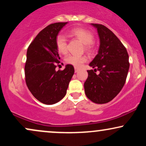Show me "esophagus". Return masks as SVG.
Segmentation results:
<instances>
[{"label": "esophagus", "instance_id": "34e87169", "mask_svg": "<svg viewBox=\"0 0 146 146\" xmlns=\"http://www.w3.org/2000/svg\"><path fill=\"white\" fill-rule=\"evenodd\" d=\"M79 70H80V69H79L78 68L75 67V73H78V72L79 71Z\"/></svg>", "mask_w": 146, "mask_h": 146}]
</instances>
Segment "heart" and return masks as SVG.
<instances>
[{
    "instance_id": "heart-1",
    "label": "heart",
    "mask_w": 146,
    "mask_h": 146,
    "mask_svg": "<svg viewBox=\"0 0 146 146\" xmlns=\"http://www.w3.org/2000/svg\"><path fill=\"white\" fill-rule=\"evenodd\" d=\"M68 33L84 43L85 51L87 52L92 51L93 48V41H94V35L93 34V33L84 28L75 27L70 30ZM55 42H56V47L58 53L62 55L67 53V41L63 35H58ZM64 60L65 62L68 64L73 65L75 67L78 68L80 67L84 63L86 62L87 58L86 56H75V55H68L65 58Z\"/></svg>"
}]
</instances>
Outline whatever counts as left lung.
Wrapping results in <instances>:
<instances>
[{
  "label": "left lung",
  "instance_id": "obj_1",
  "mask_svg": "<svg viewBox=\"0 0 146 146\" xmlns=\"http://www.w3.org/2000/svg\"><path fill=\"white\" fill-rule=\"evenodd\" d=\"M100 39L98 54L90 66L84 82L86 97L95 104H106L118 95L124 86L130 66L126 48L113 31L100 24H92ZM100 71L97 75L96 70Z\"/></svg>",
  "mask_w": 146,
  "mask_h": 146
}]
</instances>
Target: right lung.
I'll use <instances>...</instances> for the list:
<instances>
[{
  "label": "right lung",
  "instance_id": "add662e5",
  "mask_svg": "<svg viewBox=\"0 0 146 146\" xmlns=\"http://www.w3.org/2000/svg\"><path fill=\"white\" fill-rule=\"evenodd\" d=\"M67 23H56L46 26L31 42L27 52L25 66V82L35 98L44 104H53L66 93L74 74L73 65L63 71H56L60 63L56 47V38Z\"/></svg>",
  "mask_w": 146,
  "mask_h": 146
}]
</instances>
